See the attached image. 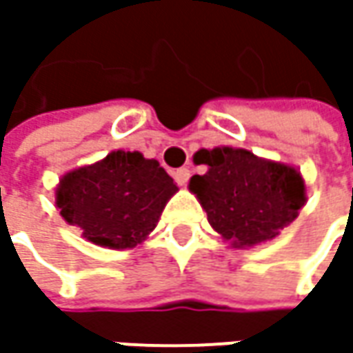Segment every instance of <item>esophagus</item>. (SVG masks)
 <instances>
[{
  "label": "esophagus",
  "mask_w": 353,
  "mask_h": 353,
  "mask_svg": "<svg viewBox=\"0 0 353 353\" xmlns=\"http://www.w3.org/2000/svg\"><path fill=\"white\" fill-rule=\"evenodd\" d=\"M172 176H174V181H176V184L179 186H186V183H188V179H190V170L188 169H176L174 172H172Z\"/></svg>",
  "instance_id": "34e87169"
}]
</instances>
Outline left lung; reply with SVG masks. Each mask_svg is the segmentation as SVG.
<instances>
[{
  "label": "left lung",
  "instance_id": "left-lung-1",
  "mask_svg": "<svg viewBox=\"0 0 353 353\" xmlns=\"http://www.w3.org/2000/svg\"><path fill=\"white\" fill-rule=\"evenodd\" d=\"M194 163L208 170L194 174L188 190L214 232L237 250L275 239L306 204L305 179L291 165L237 147L200 149Z\"/></svg>",
  "mask_w": 353,
  "mask_h": 353
}]
</instances>
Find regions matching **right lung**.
<instances>
[{
	"mask_svg": "<svg viewBox=\"0 0 353 353\" xmlns=\"http://www.w3.org/2000/svg\"><path fill=\"white\" fill-rule=\"evenodd\" d=\"M179 186L155 159L117 149L62 174L54 204L64 222L108 250H133L155 230Z\"/></svg>",
	"mask_w": 353,
	"mask_h": 353,
	"instance_id": "1",
	"label": "right lung"
}]
</instances>
